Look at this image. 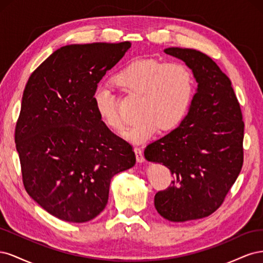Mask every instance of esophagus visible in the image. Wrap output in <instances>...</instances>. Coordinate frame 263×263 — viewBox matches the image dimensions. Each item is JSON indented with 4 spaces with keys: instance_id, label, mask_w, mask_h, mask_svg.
Instances as JSON below:
<instances>
[{
    "instance_id": "obj_1",
    "label": "esophagus",
    "mask_w": 263,
    "mask_h": 263,
    "mask_svg": "<svg viewBox=\"0 0 263 263\" xmlns=\"http://www.w3.org/2000/svg\"><path fill=\"white\" fill-rule=\"evenodd\" d=\"M134 151H135V154H136L137 161H138V162H144V161H145V157H144V154H142L141 148L136 147V148L134 149Z\"/></svg>"
}]
</instances>
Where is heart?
<instances>
[{
  "label": "heart",
  "mask_w": 263,
  "mask_h": 263,
  "mask_svg": "<svg viewBox=\"0 0 263 263\" xmlns=\"http://www.w3.org/2000/svg\"><path fill=\"white\" fill-rule=\"evenodd\" d=\"M115 81L125 93L140 98L139 118L124 132V137L134 144L151 139L159 129L176 128L185 118L196 90L194 74L185 63L154 58L129 62L115 76ZM92 99L101 121L121 132L124 123L112 90L99 84Z\"/></svg>",
  "instance_id": "1"
}]
</instances>
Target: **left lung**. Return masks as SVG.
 I'll return each mask as SVG.
<instances>
[{"label": "left lung", "mask_w": 263, "mask_h": 263, "mask_svg": "<svg viewBox=\"0 0 263 263\" xmlns=\"http://www.w3.org/2000/svg\"><path fill=\"white\" fill-rule=\"evenodd\" d=\"M164 52L193 71L197 90L180 126L145 149L148 161L173 177L155 195V208L171 221L200 219L219 208L241 171L242 113L229 78L208 54L178 47Z\"/></svg>", "instance_id": "8db88e82"}]
</instances>
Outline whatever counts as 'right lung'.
Segmentation results:
<instances>
[{"label": "right lung", "instance_id": "right-lung-1", "mask_svg": "<svg viewBox=\"0 0 263 263\" xmlns=\"http://www.w3.org/2000/svg\"><path fill=\"white\" fill-rule=\"evenodd\" d=\"M130 46L61 47L26 83L15 127L23 183L29 196L59 219L97 217L107 204L113 176L136 163L133 146L101 121L92 99Z\"/></svg>", "mask_w": 263, "mask_h": 263}]
</instances>
